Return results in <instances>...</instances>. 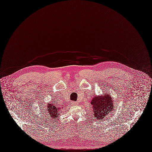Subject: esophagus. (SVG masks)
<instances>
[{"label":"esophagus","instance_id":"esophagus-1","mask_svg":"<svg viewBox=\"0 0 152 152\" xmlns=\"http://www.w3.org/2000/svg\"><path fill=\"white\" fill-rule=\"evenodd\" d=\"M78 104V103L77 102H72V104L74 105V106H77Z\"/></svg>","mask_w":152,"mask_h":152}]
</instances>
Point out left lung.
Wrapping results in <instances>:
<instances>
[{
    "instance_id": "1",
    "label": "left lung",
    "mask_w": 152,
    "mask_h": 152,
    "mask_svg": "<svg viewBox=\"0 0 152 152\" xmlns=\"http://www.w3.org/2000/svg\"><path fill=\"white\" fill-rule=\"evenodd\" d=\"M91 104L94 117L99 121L103 120L114 111L113 97L107 92L103 93V95L94 96L91 101Z\"/></svg>"
}]
</instances>
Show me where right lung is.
I'll return each mask as SVG.
<instances>
[{"label": "right lung", "instance_id": "obj_1", "mask_svg": "<svg viewBox=\"0 0 152 152\" xmlns=\"http://www.w3.org/2000/svg\"><path fill=\"white\" fill-rule=\"evenodd\" d=\"M46 110L48 111V114L50 118L53 119H56L59 117L60 115V112L63 108V106L62 107H57L56 105V103L52 102V103H48L46 104Z\"/></svg>", "mask_w": 152, "mask_h": 152}]
</instances>
